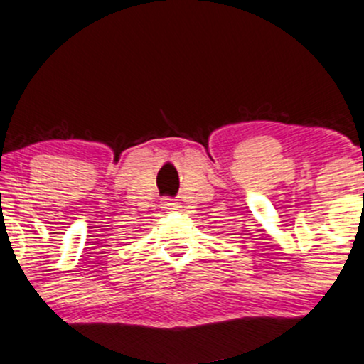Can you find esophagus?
<instances>
[{"label":"esophagus","instance_id":"esophagus-1","mask_svg":"<svg viewBox=\"0 0 364 364\" xmlns=\"http://www.w3.org/2000/svg\"><path fill=\"white\" fill-rule=\"evenodd\" d=\"M176 207V202L173 198H162V208H174Z\"/></svg>","mask_w":364,"mask_h":364}]
</instances>
